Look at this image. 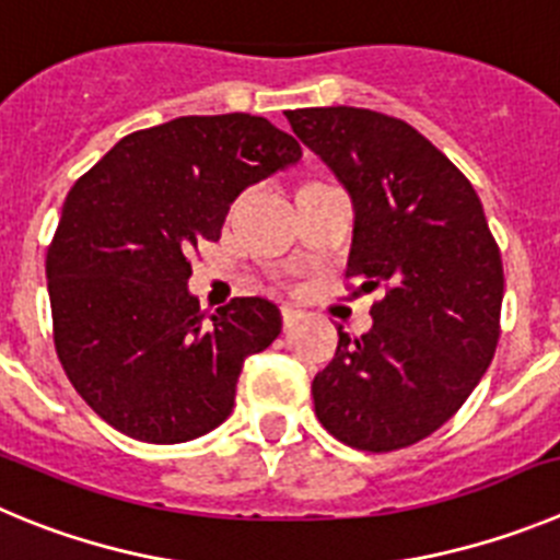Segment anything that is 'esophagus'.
I'll use <instances>...</instances> for the list:
<instances>
[{
    "label": "esophagus",
    "instance_id": "esophagus-1",
    "mask_svg": "<svg viewBox=\"0 0 560 560\" xmlns=\"http://www.w3.org/2000/svg\"><path fill=\"white\" fill-rule=\"evenodd\" d=\"M301 317H304V312L295 310V306H281V324H284V329H292Z\"/></svg>",
    "mask_w": 560,
    "mask_h": 560
}]
</instances>
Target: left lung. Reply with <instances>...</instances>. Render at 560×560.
<instances>
[{
  "instance_id": "1",
  "label": "left lung",
  "mask_w": 560,
  "mask_h": 560,
  "mask_svg": "<svg viewBox=\"0 0 560 560\" xmlns=\"http://www.w3.org/2000/svg\"><path fill=\"white\" fill-rule=\"evenodd\" d=\"M354 203L351 292L382 290L362 337L337 329L312 380L317 421L362 452H396L441 430L500 342L505 273L475 186L412 125L380 110H284Z\"/></svg>"
}]
</instances>
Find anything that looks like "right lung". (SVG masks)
Instances as JSON below:
<instances>
[{
	"label": "right lung",
	"instance_id": "1",
	"mask_svg": "<svg viewBox=\"0 0 560 560\" xmlns=\"http://www.w3.org/2000/svg\"><path fill=\"white\" fill-rule=\"evenodd\" d=\"M301 159L250 114L178 117L119 139L74 180L47 248L58 360L114 430L184 443L231 416L245 357L279 337L265 299L200 310L186 281L245 186Z\"/></svg>",
	"mask_w": 560,
	"mask_h": 560
}]
</instances>
